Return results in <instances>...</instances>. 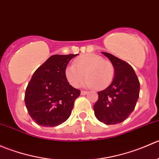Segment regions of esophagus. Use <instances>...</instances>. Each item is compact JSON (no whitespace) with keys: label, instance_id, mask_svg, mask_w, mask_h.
Segmentation results:
<instances>
[{"label":"esophagus","instance_id":"esophagus-1","mask_svg":"<svg viewBox=\"0 0 159 159\" xmlns=\"http://www.w3.org/2000/svg\"><path fill=\"white\" fill-rule=\"evenodd\" d=\"M89 94V92L88 91H81V95H85V94Z\"/></svg>","mask_w":159,"mask_h":159}]
</instances>
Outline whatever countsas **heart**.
I'll use <instances>...</instances> for the list:
<instances>
[{
    "mask_svg": "<svg viewBox=\"0 0 159 159\" xmlns=\"http://www.w3.org/2000/svg\"><path fill=\"white\" fill-rule=\"evenodd\" d=\"M83 85L90 89H105L111 83L115 69L111 62L95 54H88L77 57L73 65H68L65 70L66 80L72 87L77 88L84 77Z\"/></svg>",
    "mask_w": 159,
    "mask_h": 159,
    "instance_id": "b5f03b06",
    "label": "heart"
}]
</instances>
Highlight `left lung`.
<instances>
[{
    "label": "left lung",
    "instance_id": "left-lung-1",
    "mask_svg": "<svg viewBox=\"0 0 159 159\" xmlns=\"http://www.w3.org/2000/svg\"><path fill=\"white\" fill-rule=\"evenodd\" d=\"M102 53L111 62L115 76L106 89L98 92V99L94 105V115L106 125L118 124L134 111L139 97L140 83L129 63L108 53Z\"/></svg>",
    "mask_w": 159,
    "mask_h": 159
}]
</instances>
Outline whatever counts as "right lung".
Segmentation results:
<instances>
[{
  "mask_svg": "<svg viewBox=\"0 0 159 159\" xmlns=\"http://www.w3.org/2000/svg\"><path fill=\"white\" fill-rule=\"evenodd\" d=\"M76 54L51 56L32 75L25 102L32 119L41 126L54 127L70 117L81 91L66 80L65 68Z\"/></svg>",
  "mask_w": 159,
  "mask_h": 159,
  "instance_id": "right-lung-1",
  "label": "right lung"
}]
</instances>
